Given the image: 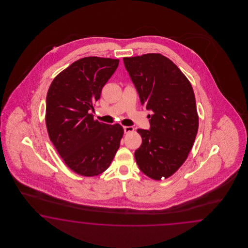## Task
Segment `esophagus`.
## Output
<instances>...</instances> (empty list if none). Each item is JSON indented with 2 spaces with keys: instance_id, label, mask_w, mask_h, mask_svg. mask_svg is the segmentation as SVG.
<instances>
[{
  "instance_id": "1",
  "label": "esophagus",
  "mask_w": 248,
  "mask_h": 248,
  "mask_svg": "<svg viewBox=\"0 0 248 248\" xmlns=\"http://www.w3.org/2000/svg\"><path fill=\"white\" fill-rule=\"evenodd\" d=\"M124 131L125 134H128V133L134 131V127H132V126H124Z\"/></svg>"
}]
</instances>
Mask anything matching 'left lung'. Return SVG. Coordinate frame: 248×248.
<instances>
[{
    "mask_svg": "<svg viewBox=\"0 0 248 248\" xmlns=\"http://www.w3.org/2000/svg\"><path fill=\"white\" fill-rule=\"evenodd\" d=\"M142 105L153 113L150 130L138 129L135 152L140 170L154 180L170 177L186 160L198 131L195 93L186 75L160 53L124 57Z\"/></svg>",
    "mask_w": 248,
    "mask_h": 248,
    "instance_id": "1",
    "label": "left lung"
}]
</instances>
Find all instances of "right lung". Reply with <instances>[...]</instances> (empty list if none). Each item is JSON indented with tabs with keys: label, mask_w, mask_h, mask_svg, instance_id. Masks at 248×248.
<instances>
[{
	"label": "right lung",
	"mask_w": 248,
	"mask_h": 248,
	"mask_svg": "<svg viewBox=\"0 0 248 248\" xmlns=\"http://www.w3.org/2000/svg\"><path fill=\"white\" fill-rule=\"evenodd\" d=\"M118 64V59L96 56L75 61L53 79L47 93L50 140L68 167L83 176L105 172L120 146V124L93 120L90 113Z\"/></svg>",
	"instance_id": "1"
}]
</instances>
